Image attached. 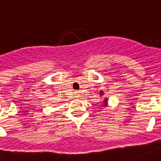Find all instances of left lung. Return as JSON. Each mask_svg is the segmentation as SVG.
Listing matches in <instances>:
<instances>
[{"mask_svg": "<svg viewBox=\"0 0 161 161\" xmlns=\"http://www.w3.org/2000/svg\"><path fill=\"white\" fill-rule=\"evenodd\" d=\"M103 93H104V92H103V91H101V92H100V95H101V96H103ZM108 98L104 99V100H103V103H104V104H103V106H104V107H107V106H108Z\"/></svg>", "mask_w": 161, "mask_h": 161, "instance_id": "8db88e82", "label": "left lung"}]
</instances>
